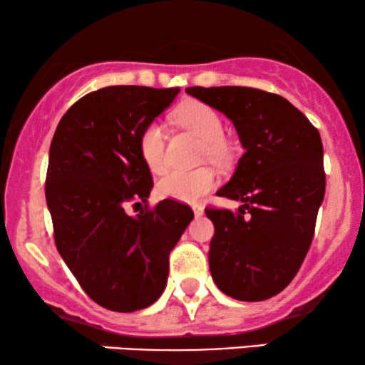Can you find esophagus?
<instances>
[{
	"mask_svg": "<svg viewBox=\"0 0 365 365\" xmlns=\"http://www.w3.org/2000/svg\"><path fill=\"white\" fill-rule=\"evenodd\" d=\"M193 213H195V217H202V215H203V207H202V205H193Z\"/></svg>",
	"mask_w": 365,
	"mask_h": 365,
	"instance_id": "esophagus-1",
	"label": "esophagus"
}]
</instances>
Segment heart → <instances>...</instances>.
I'll list each match as a JSON object with an SVG mask.
<instances>
[{
  "label": "heart",
  "instance_id": "heart-1",
  "mask_svg": "<svg viewBox=\"0 0 365 365\" xmlns=\"http://www.w3.org/2000/svg\"><path fill=\"white\" fill-rule=\"evenodd\" d=\"M182 125L197 133L207 142V152L212 157L227 155V143L223 142V122L218 112L198 101H190L177 112ZM138 153L143 163L153 173L165 167V129L160 122H150L138 135ZM217 173L212 168L202 167L195 170H172L157 183V192L163 198H172L183 203H195L217 187Z\"/></svg>",
  "mask_w": 365,
  "mask_h": 365
}]
</instances>
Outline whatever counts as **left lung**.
I'll return each instance as SVG.
<instances>
[{
  "instance_id": "left-lung-1",
  "label": "left lung",
  "mask_w": 365,
  "mask_h": 365,
  "mask_svg": "<svg viewBox=\"0 0 365 365\" xmlns=\"http://www.w3.org/2000/svg\"><path fill=\"white\" fill-rule=\"evenodd\" d=\"M233 122L245 148L220 197L243 205L205 210L215 225L210 273L238 301H264L291 283L314 236L326 192L321 135L278 94L253 87H188Z\"/></svg>"
}]
</instances>
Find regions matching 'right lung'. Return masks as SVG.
Returning <instances> with one entry per match:
<instances>
[{
  "label": "right lung",
  "instance_id": "right-lung-1",
  "mask_svg": "<svg viewBox=\"0 0 365 365\" xmlns=\"http://www.w3.org/2000/svg\"><path fill=\"white\" fill-rule=\"evenodd\" d=\"M178 92L102 87L69 107L51 142L46 202L56 246L87 296L106 309L138 311L162 296L168 255L193 220L192 208L173 200L135 217L125 212L129 202L147 203L153 187L138 135Z\"/></svg>",
  "mask_w": 365,
  "mask_h": 365
}]
</instances>
